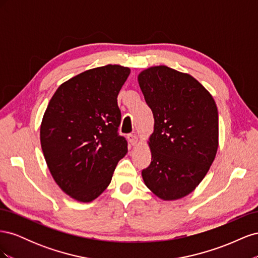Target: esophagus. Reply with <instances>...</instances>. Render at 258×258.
Segmentation results:
<instances>
[{
  "mask_svg": "<svg viewBox=\"0 0 258 258\" xmlns=\"http://www.w3.org/2000/svg\"><path fill=\"white\" fill-rule=\"evenodd\" d=\"M128 140L132 146H136L139 143V138L137 135H129L128 136Z\"/></svg>",
  "mask_w": 258,
  "mask_h": 258,
  "instance_id": "esophagus-1",
  "label": "esophagus"
}]
</instances>
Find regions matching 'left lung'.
Wrapping results in <instances>:
<instances>
[{
    "instance_id": "1",
    "label": "left lung",
    "mask_w": 258,
    "mask_h": 258,
    "mask_svg": "<svg viewBox=\"0 0 258 258\" xmlns=\"http://www.w3.org/2000/svg\"><path fill=\"white\" fill-rule=\"evenodd\" d=\"M138 82L154 116L148 139L146 187L172 201L189 195L204 179L218 147V113L212 95L191 75L166 66L143 70Z\"/></svg>"
}]
</instances>
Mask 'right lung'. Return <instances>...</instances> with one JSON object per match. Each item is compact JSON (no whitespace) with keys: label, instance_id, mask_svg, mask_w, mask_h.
<instances>
[{"label":"right lung","instance_id":"right-lung-1","mask_svg":"<svg viewBox=\"0 0 258 258\" xmlns=\"http://www.w3.org/2000/svg\"><path fill=\"white\" fill-rule=\"evenodd\" d=\"M129 74L119 64L77 74L59 86L44 113L40 139L46 163L54 182L76 201L98 198L128 152L117 135V96Z\"/></svg>","mask_w":258,"mask_h":258}]
</instances>
